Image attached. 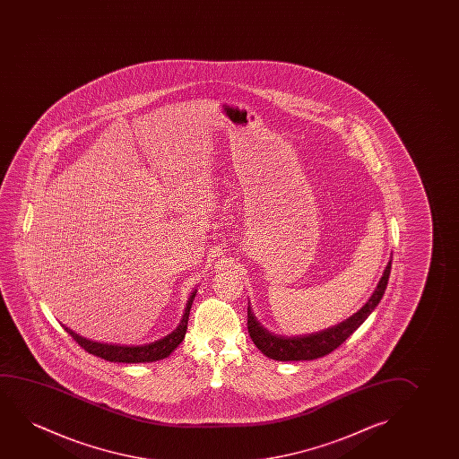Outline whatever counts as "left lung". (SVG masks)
<instances>
[{
  "mask_svg": "<svg viewBox=\"0 0 459 459\" xmlns=\"http://www.w3.org/2000/svg\"><path fill=\"white\" fill-rule=\"evenodd\" d=\"M390 268H392V260L385 266L381 281L377 283V289L364 307L359 308L356 314L351 315L345 321H342L335 326L327 327L320 333L296 335V337L277 335V333L264 329L252 314L251 307H247V331H249L252 342L255 343L260 351L264 352V356L274 359V360H282V362L314 360V359L326 356L335 348H339L368 318V315L383 299L384 291L389 282Z\"/></svg>",
  "mask_w": 459,
  "mask_h": 459,
  "instance_id": "left-lung-1",
  "label": "left lung"
}]
</instances>
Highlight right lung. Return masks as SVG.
<instances>
[{
	"instance_id": "obj_1",
	"label": "right lung",
	"mask_w": 459,
	"mask_h": 459,
	"mask_svg": "<svg viewBox=\"0 0 459 459\" xmlns=\"http://www.w3.org/2000/svg\"><path fill=\"white\" fill-rule=\"evenodd\" d=\"M195 291L189 296L188 304L185 308L180 325L168 333L163 339L145 343V345L126 346V345H111V343H100L94 340L84 339L82 335L74 333L69 327L63 326L67 333L72 335V339L75 340L82 350H86L89 354H94L97 358L105 359L109 362H124V364H139V362H155L161 359L170 356V352L176 350L177 346L182 343L185 339V333L188 329L189 310L195 301Z\"/></svg>"
}]
</instances>
